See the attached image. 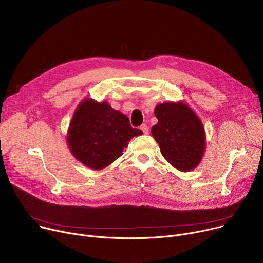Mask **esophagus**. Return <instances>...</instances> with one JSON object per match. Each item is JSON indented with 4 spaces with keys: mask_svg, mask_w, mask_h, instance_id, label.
I'll use <instances>...</instances> for the list:
<instances>
[{
    "mask_svg": "<svg viewBox=\"0 0 263 263\" xmlns=\"http://www.w3.org/2000/svg\"><path fill=\"white\" fill-rule=\"evenodd\" d=\"M139 129L142 131V133H144V134H148V133H149V127H148L146 124H142V125L139 127Z\"/></svg>",
    "mask_w": 263,
    "mask_h": 263,
    "instance_id": "obj_1",
    "label": "esophagus"
}]
</instances>
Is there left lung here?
I'll list each match as a JSON object with an SVG mask.
<instances>
[{"mask_svg": "<svg viewBox=\"0 0 263 263\" xmlns=\"http://www.w3.org/2000/svg\"><path fill=\"white\" fill-rule=\"evenodd\" d=\"M158 123L151 132L160 152L176 169L186 172L199 163L205 136L200 119L184 103H163L155 108Z\"/></svg>", "mask_w": 263, "mask_h": 263, "instance_id": "8db88e82", "label": "left lung"}]
</instances>
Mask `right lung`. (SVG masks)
Returning <instances> with one entry per match:
<instances>
[{
    "label": "right lung",
    "instance_id": "1",
    "mask_svg": "<svg viewBox=\"0 0 263 263\" xmlns=\"http://www.w3.org/2000/svg\"><path fill=\"white\" fill-rule=\"evenodd\" d=\"M142 132L131 127L128 116L106 102L84 101L71 122L68 146L74 157L93 170H101L123 154L129 140Z\"/></svg>",
    "mask_w": 263,
    "mask_h": 263
}]
</instances>
